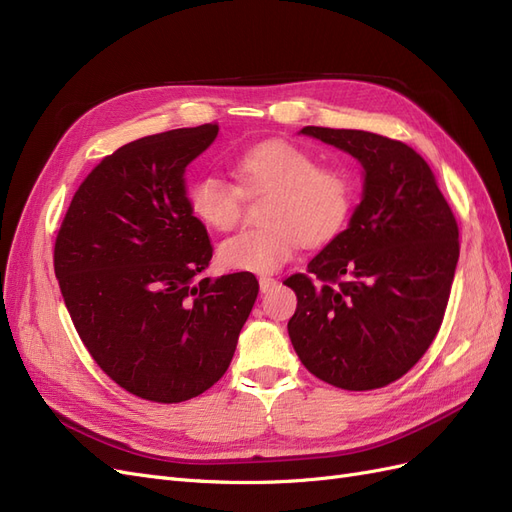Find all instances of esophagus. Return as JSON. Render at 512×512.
Segmentation results:
<instances>
[{"instance_id": "esophagus-1", "label": "esophagus", "mask_w": 512, "mask_h": 512, "mask_svg": "<svg viewBox=\"0 0 512 512\" xmlns=\"http://www.w3.org/2000/svg\"><path fill=\"white\" fill-rule=\"evenodd\" d=\"M274 285H276V278H272V276H259V289H261V293H266Z\"/></svg>"}]
</instances>
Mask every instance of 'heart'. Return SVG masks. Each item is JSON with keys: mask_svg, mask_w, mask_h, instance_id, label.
I'll list each match as a JSON object with an SVG mask.
<instances>
[{"mask_svg": "<svg viewBox=\"0 0 512 512\" xmlns=\"http://www.w3.org/2000/svg\"><path fill=\"white\" fill-rule=\"evenodd\" d=\"M238 187L204 174L187 187L193 217L214 232H229L242 217L246 193L270 191L261 219L266 225L246 229L219 246V261L229 270L270 274L298 253L302 244L332 242L349 221L353 185L334 166H323L308 148L270 138L244 148L232 161Z\"/></svg>", "mask_w": 512, "mask_h": 512, "instance_id": "1", "label": "heart"}]
</instances>
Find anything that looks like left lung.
<instances>
[{"label":"left lung","mask_w":512,"mask_h":512,"mask_svg":"<svg viewBox=\"0 0 512 512\" xmlns=\"http://www.w3.org/2000/svg\"><path fill=\"white\" fill-rule=\"evenodd\" d=\"M366 170L349 227L285 285L298 295L289 338L310 374L346 389H381L430 349L449 304L459 227L427 161L400 140L308 125Z\"/></svg>","instance_id":"obj_1"}]
</instances>
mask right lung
Instances as JSON below:
<instances>
[{
    "mask_svg": "<svg viewBox=\"0 0 512 512\" xmlns=\"http://www.w3.org/2000/svg\"><path fill=\"white\" fill-rule=\"evenodd\" d=\"M217 123L117 148L76 189L55 240V276L76 332L114 383L178 404L232 364L259 283L204 278L212 244L185 195V168Z\"/></svg>",
    "mask_w": 512,
    "mask_h": 512,
    "instance_id": "obj_1",
    "label": "right lung"
}]
</instances>
